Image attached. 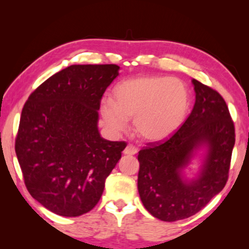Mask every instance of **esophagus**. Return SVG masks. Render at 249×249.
I'll use <instances>...</instances> for the list:
<instances>
[{
	"label": "esophagus",
	"instance_id": "34e87169",
	"mask_svg": "<svg viewBox=\"0 0 249 249\" xmlns=\"http://www.w3.org/2000/svg\"><path fill=\"white\" fill-rule=\"evenodd\" d=\"M137 152H138V148L137 147H135L134 145L129 144V145H127V147L124 148V155H135Z\"/></svg>",
	"mask_w": 249,
	"mask_h": 249
}]
</instances>
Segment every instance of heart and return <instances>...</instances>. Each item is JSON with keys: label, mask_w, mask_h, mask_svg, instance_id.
I'll list each match as a JSON object with an SVG mask.
<instances>
[{"label": "heart", "mask_w": 249, "mask_h": 249, "mask_svg": "<svg viewBox=\"0 0 249 249\" xmlns=\"http://www.w3.org/2000/svg\"><path fill=\"white\" fill-rule=\"evenodd\" d=\"M114 100L105 97L100 112L112 132L124 131L128 119L146 142H161L178 130L189 107L186 85L177 78L141 76L121 81L114 88Z\"/></svg>", "instance_id": "obj_1"}]
</instances>
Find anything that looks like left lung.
Here are the masks:
<instances>
[{
  "label": "left lung",
  "mask_w": 249,
  "mask_h": 249,
  "mask_svg": "<svg viewBox=\"0 0 249 249\" xmlns=\"http://www.w3.org/2000/svg\"><path fill=\"white\" fill-rule=\"evenodd\" d=\"M196 100L192 113L166 141L149 142L138 153V193L145 209L173 222L199 212L226 186L234 146V125L223 97L193 79ZM199 150V175L183 173Z\"/></svg>",
  "instance_id": "1"
}]
</instances>
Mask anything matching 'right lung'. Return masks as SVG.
Wrapping results in <instances>:
<instances>
[{
  "instance_id": "right-lung-1",
  "label": "right lung",
  "mask_w": 249,
  "mask_h": 249,
  "mask_svg": "<svg viewBox=\"0 0 249 249\" xmlns=\"http://www.w3.org/2000/svg\"><path fill=\"white\" fill-rule=\"evenodd\" d=\"M117 64H73L36 88L23 105L16 154L30 195L51 212L79 216L93 210L125 148L98 131L104 91Z\"/></svg>"
}]
</instances>
